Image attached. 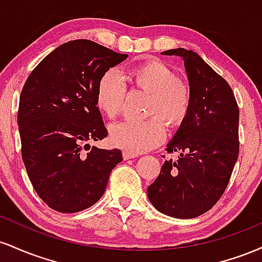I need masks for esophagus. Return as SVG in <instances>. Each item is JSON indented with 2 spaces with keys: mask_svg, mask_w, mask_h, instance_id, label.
Here are the masks:
<instances>
[{
  "mask_svg": "<svg viewBox=\"0 0 262 262\" xmlns=\"http://www.w3.org/2000/svg\"><path fill=\"white\" fill-rule=\"evenodd\" d=\"M137 154H134V152H130V151H127V150H124V151H123V159H124V160H129V159H134V158H137Z\"/></svg>",
  "mask_w": 262,
  "mask_h": 262,
  "instance_id": "34e87169",
  "label": "esophagus"
}]
</instances>
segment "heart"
Listing matches in <instances>:
<instances>
[{
	"label": "heart",
	"mask_w": 262,
	"mask_h": 262,
	"mask_svg": "<svg viewBox=\"0 0 262 262\" xmlns=\"http://www.w3.org/2000/svg\"><path fill=\"white\" fill-rule=\"evenodd\" d=\"M140 89L151 93L149 113L160 114L169 124L176 125L185 119L189 108V92L179 76L161 61H151L132 69L125 75ZM127 93L124 76L116 69L108 70L98 81L96 102L108 118H114L121 111ZM110 137L116 146L139 154L146 151L166 138V127L160 117H150L144 121L114 123L110 128Z\"/></svg>",
	"instance_id": "obj_1"
}]
</instances>
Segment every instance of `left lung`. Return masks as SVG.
<instances>
[{
  "label": "left lung",
  "mask_w": 262,
  "mask_h": 262,
  "mask_svg": "<svg viewBox=\"0 0 262 262\" xmlns=\"http://www.w3.org/2000/svg\"><path fill=\"white\" fill-rule=\"evenodd\" d=\"M162 55L183 60L189 85V108L167 152L148 197L159 212L173 218H196L218 202L229 182L239 155V108L233 90L204 60L183 48Z\"/></svg>",
  "instance_id": "left-lung-1"
}]
</instances>
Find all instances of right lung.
<instances>
[{"instance_id": "1", "label": "right lung", "mask_w": 262, "mask_h": 262, "mask_svg": "<svg viewBox=\"0 0 262 262\" xmlns=\"http://www.w3.org/2000/svg\"><path fill=\"white\" fill-rule=\"evenodd\" d=\"M127 58L92 40H71L45 56L23 86L22 159L35 192L54 210L93 206L123 160L119 149L91 148L90 141L107 137L96 102L98 81Z\"/></svg>"}]
</instances>
